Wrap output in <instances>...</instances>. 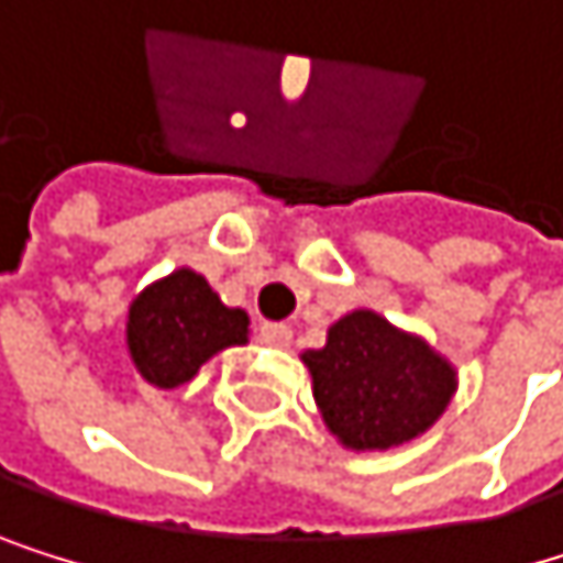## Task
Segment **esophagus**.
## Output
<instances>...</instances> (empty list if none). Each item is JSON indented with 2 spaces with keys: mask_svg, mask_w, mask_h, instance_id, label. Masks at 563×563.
I'll return each instance as SVG.
<instances>
[{
  "mask_svg": "<svg viewBox=\"0 0 563 563\" xmlns=\"http://www.w3.org/2000/svg\"><path fill=\"white\" fill-rule=\"evenodd\" d=\"M260 341L269 344V347H290L294 331L287 328V323H263V328H260Z\"/></svg>",
  "mask_w": 563,
  "mask_h": 563,
  "instance_id": "obj_1",
  "label": "esophagus"
}]
</instances>
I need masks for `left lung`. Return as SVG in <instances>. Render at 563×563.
I'll list each match as a JSON object with an SVG mask.
<instances>
[{
  "instance_id": "left-lung-1",
  "label": "left lung",
  "mask_w": 563,
  "mask_h": 563,
  "mask_svg": "<svg viewBox=\"0 0 563 563\" xmlns=\"http://www.w3.org/2000/svg\"><path fill=\"white\" fill-rule=\"evenodd\" d=\"M328 432L351 452H385L426 435L460 388V372L422 334L357 307L300 354Z\"/></svg>"
}]
</instances>
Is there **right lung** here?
Masks as SVG:
<instances>
[{
    "label": "right lung",
    "mask_w": 563,
    "mask_h": 563,
    "mask_svg": "<svg viewBox=\"0 0 563 563\" xmlns=\"http://www.w3.org/2000/svg\"><path fill=\"white\" fill-rule=\"evenodd\" d=\"M124 344L147 385L178 388L219 351L250 344V313L225 307L202 273L178 266L131 300Z\"/></svg>",
    "instance_id": "add662e5"
}]
</instances>
